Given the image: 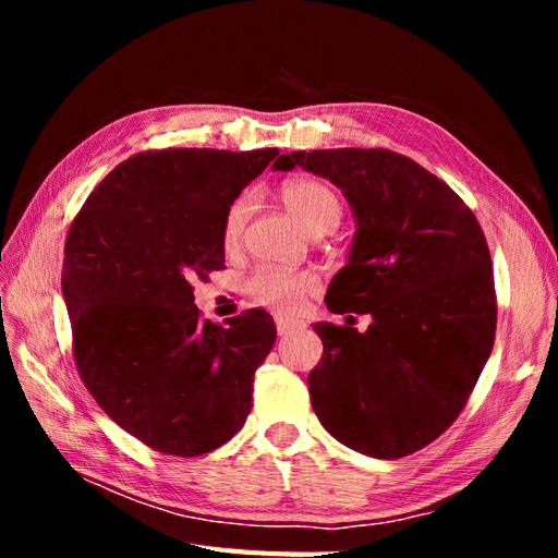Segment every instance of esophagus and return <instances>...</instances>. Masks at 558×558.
I'll return each mask as SVG.
<instances>
[{
  "label": "esophagus",
  "mask_w": 558,
  "mask_h": 558,
  "mask_svg": "<svg viewBox=\"0 0 558 558\" xmlns=\"http://www.w3.org/2000/svg\"><path fill=\"white\" fill-rule=\"evenodd\" d=\"M300 328V324L295 318H283V316H277V332L279 335H291V332H295Z\"/></svg>",
  "instance_id": "1"
}]
</instances>
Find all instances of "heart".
Returning <instances> with one entry per match:
<instances>
[{"label": "heart", "instance_id": "obj_1", "mask_svg": "<svg viewBox=\"0 0 558 558\" xmlns=\"http://www.w3.org/2000/svg\"><path fill=\"white\" fill-rule=\"evenodd\" d=\"M279 199L293 216V221L307 234L330 232L340 223V199L326 183L314 179H291L279 189ZM251 214V195H240L230 202L223 216L221 238L228 248L238 246L246 218ZM318 289V279L312 272H283V269L263 267L248 281V291L256 302L279 312H293L300 302Z\"/></svg>", "mask_w": 558, "mask_h": 558}]
</instances>
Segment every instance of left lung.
<instances>
[{
	"label": "left lung",
	"mask_w": 558,
	"mask_h": 558,
	"mask_svg": "<svg viewBox=\"0 0 558 558\" xmlns=\"http://www.w3.org/2000/svg\"><path fill=\"white\" fill-rule=\"evenodd\" d=\"M293 167L335 183L356 221L328 310L373 316L365 332L314 324L324 356L307 377L312 408L337 442L402 459L453 424L492 356L484 232L445 181L393 150H293L272 170Z\"/></svg>",
	"instance_id": "left-lung-1"
}]
</instances>
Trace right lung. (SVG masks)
<instances>
[{
    "label": "right lung",
    "mask_w": 558,
    "mask_h": 558,
    "mask_svg": "<svg viewBox=\"0 0 558 558\" xmlns=\"http://www.w3.org/2000/svg\"><path fill=\"white\" fill-rule=\"evenodd\" d=\"M277 156L148 150L97 185L66 234L62 298L78 375L99 408L150 449L214 451L251 412L275 320L248 310L216 326L193 305L191 283L223 267L230 202Z\"/></svg>",
    "instance_id": "right-lung-1"
}]
</instances>
